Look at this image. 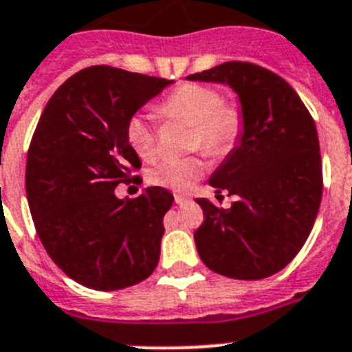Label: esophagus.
Returning a JSON list of instances; mask_svg holds the SVG:
<instances>
[{"instance_id": "esophagus-1", "label": "esophagus", "mask_w": 352, "mask_h": 352, "mask_svg": "<svg viewBox=\"0 0 352 352\" xmlns=\"http://www.w3.org/2000/svg\"><path fill=\"white\" fill-rule=\"evenodd\" d=\"M174 201H176V205H185V203H188V197H185V196H179V194H176V196H174Z\"/></svg>"}]
</instances>
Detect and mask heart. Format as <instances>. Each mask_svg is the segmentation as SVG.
<instances>
[{
  "instance_id": "obj_1",
  "label": "heart",
  "mask_w": 352,
  "mask_h": 352,
  "mask_svg": "<svg viewBox=\"0 0 352 352\" xmlns=\"http://www.w3.org/2000/svg\"><path fill=\"white\" fill-rule=\"evenodd\" d=\"M158 113L169 121L194 126L192 146L210 156H224L233 149L244 130V112L236 103H224L217 89L187 83L173 90L158 104ZM126 139L140 158H153L156 153V130L151 119L135 113L126 122ZM205 173V164L197 156H167L153 165L147 178L153 185L187 190Z\"/></svg>"
}]
</instances>
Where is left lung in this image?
Here are the masks:
<instances>
[{
    "mask_svg": "<svg viewBox=\"0 0 352 352\" xmlns=\"http://www.w3.org/2000/svg\"><path fill=\"white\" fill-rule=\"evenodd\" d=\"M230 85L244 112L235 147L213 170L215 194L236 201L222 210L199 197L205 222L194 233L210 270L233 279L276 274L301 251L322 197L317 128L296 90L269 69L226 62L187 76Z\"/></svg>",
    "mask_w": 352,
    "mask_h": 352,
    "instance_id": "left-lung-1",
    "label": "left lung"
}]
</instances>
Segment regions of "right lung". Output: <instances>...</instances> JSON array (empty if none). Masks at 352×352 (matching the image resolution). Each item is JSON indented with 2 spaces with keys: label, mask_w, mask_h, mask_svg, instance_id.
I'll return each mask as SVG.
<instances>
[{
  "label": "right lung",
  "mask_w": 352,
  "mask_h": 352,
  "mask_svg": "<svg viewBox=\"0 0 352 352\" xmlns=\"http://www.w3.org/2000/svg\"><path fill=\"white\" fill-rule=\"evenodd\" d=\"M170 83L94 65L62 83L38 119L26 160L30 212L51 260L83 287H133L158 265L173 194L149 187L119 199L113 190L140 167L126 122Z\"/></svg>",
  "instance_id": "obj_1"
}]
</instances>
